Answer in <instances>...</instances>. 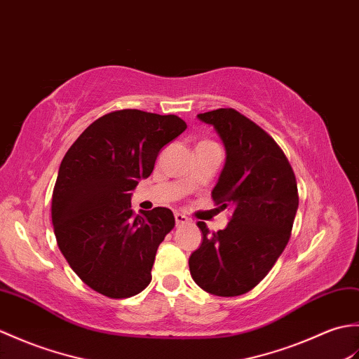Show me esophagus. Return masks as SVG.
<instances>
[{"mask_svg": "<svg viewBox=\"0 0 359 359\" xmlns=\"http://www.w3.org/2000/svg\"><path fill=\"white\" fill-rule=\"evenodd\" d=\"M190 219L186 217V215H182L180 212L175 213V222H177V226H181V224H187Z\"/></svg>", "mask_w": 359, "mask_h": 359, "instance_id": "34e87169", "label": "esophagus"}]
</instances>
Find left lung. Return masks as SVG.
Returning a JSON list of instances; mask_svg holds the SVG:
<instances>
[{"mask_svg": "<svg viewBox=\"0 0 359 359\" xmlns=\"http://www.w3.org/2000/svg\"><path fill=\"white\" fill-rule=\"evenodd\" d=\"M213 126L226 149L212 198L232 210L226 229L209 233L189 258L194 281L217 297L247 293L264 278L289 243L298 210L294 173L272 137L235 109L198 115Z\"/></svg>", "mask_w": 359, "mask_h": 359, "instance_id": "left-lung-1", "label": "left lung"}]
</instances>
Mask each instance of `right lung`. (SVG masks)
<instances>
[{"mask_svg":"<svg viewBox=\"0 0 359 359\" xmlns=\"http://www.w3.org/2000/svg\"><path fill=\"white\" fill-rule=\"evenodd\" d=\"M187 129L177 115L124 109L93 121L65 155L52 195L61 253L90 289L129 298L152 280L158 245L175 226L170 209L133 215L130 198L156 156Z\"/></svg>","mask_w":359,"mask_h":359,"instance_id":"1","label":"right lung"}]
</instances>
